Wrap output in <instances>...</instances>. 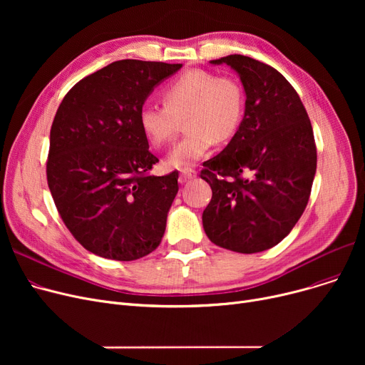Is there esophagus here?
I'll return each instance as SVG.
<instances>
[{
	"mask_svg": "<svg viewBox=\"0 0 365 365\" xmlns=\"http://www.w3.org/2000/svg\"><path fill=\"white\" fill-rule=\"evenodd\" d=\"M194 178H197V173H195L194 170L185 168V170L180 171V182H182V183H185V182L190 180V179H194Z\"/></svg>",
	"mask_w": 365,
	"mask_h": 365,
	"instance_id": "esophagus-1",
	"label": "esophagus"
}]
</instances>
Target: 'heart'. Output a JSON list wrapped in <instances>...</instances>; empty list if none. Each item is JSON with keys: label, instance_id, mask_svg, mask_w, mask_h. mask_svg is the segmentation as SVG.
<instances>
[{"label": "heart", "instance_id": "1", "mask_svg": "<svg viewBox=\"0 0 365 365\" xmlns=\"http://www.w3.org/2000/svg\"><path fill=\"white\" fill-rule=\"evenodd\" d=\"M165 106L145 105L139 127L153 145L167 143L185 120L186 136L171 148L167 164L189 168L204 158L213 142L223 143L237 133L245 109L242 86L231 76L192 69L182 73L163 91Z\"/></svg>", "mask_w": 365, "mask_h": 365}]
</instances>
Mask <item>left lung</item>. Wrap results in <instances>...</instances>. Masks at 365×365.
<instances>
[{
    "label": "left lung",
    "mask_w": 365,
    "mask_h": 365,
    "mask_svg": "<svg viewBox=\"0 0 365 365\" xmlns=\"http://www.w3.org/2000/svg\"><path fill=\"white\" fill-rule=\"evenodd\" d=\"M245 93L242 121L201 171L212 187L202 213L210 241L237 253L269 250L290 234L308 204L317 171L314 131L299 94L269 65L231 54Z\"/></svg>",
    "instance_id": "8db88e82"
}]
</instances>
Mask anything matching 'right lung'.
I'll return each mask as SVG.
<instances>
[{
  "label": "right lung",
  "instance_id": "obj_1",
  "mask_svg": "<svg viewBox=\"0 0 365 365\" xmlns=\"http://www.w3.org/2000/svg\"><path fill=\"white\" fill-rule=\"evenodd\" d=\"M182 63L117 61L65 96L50 130L47 182L71 234L86 250L130 262L160 245L179 173L158 163L139 127L146 99Z\"/></svg>",
  "mask_w": 365,
  "mask_h": 365
}]
</instances>
